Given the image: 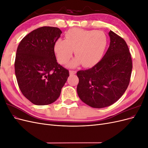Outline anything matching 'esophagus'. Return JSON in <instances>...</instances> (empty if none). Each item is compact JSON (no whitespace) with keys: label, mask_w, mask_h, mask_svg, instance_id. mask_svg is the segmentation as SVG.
Segmentation results:
<instances>
[{"label":"esophagus","mask_w":148,"mask_h":148,"mask_svg":"<svg viewBox=\"0 0 148 148\" xmlns=\"http://www.w3.org/2000/svg\"><path fill=\"white\" fill-rule=\"evenodd\" d=\"M69 72H70V75H74L77 73V71H76L75 70H70Z\"/></svg>","instance_id":"esophagus-1"}]
</instances>
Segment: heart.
Wrapping results in <instances>:
<instances>
[{"mask_svg": "<svg viewBox=\"0 0 148 148\" xmlns=\"http://www.w3.org/2000/svg\"><path fill=\"white\" fill-rule=\"evenodd\" d=\"M65 39H58L53 49L58 62L66 64L75 49L77 56L69 66L75 68L80 65L91 67L97 64L104 56L108 45V38L102 31L72 28L66 31Z\"/></svg>", "mask_w": 148, "mask_h": 148, "instance_id": "obj_1", "label": "heart"}]
</instances>
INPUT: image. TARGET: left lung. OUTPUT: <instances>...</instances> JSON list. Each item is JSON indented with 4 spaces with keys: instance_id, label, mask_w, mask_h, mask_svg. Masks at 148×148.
Instances as JSON below:
<instances>
[{
    "instance_id": "1",
    "label": "left lung",
    "mask_w": 148,
    "mask_h": 148,
    "mask_svg": "<svg viewBox=\"0 0 148 148\" xmlns=\"http://www.w3.org/2000/svg\"><path fill=\"white\" fill-rule=\"evenodd\" d=\"M110 45L104 56L92 68L78 71L77 93L83 102L101 109L113 104L127 90L132 60L125 40L110 31Z\"/></svg>"
}]
</instances>
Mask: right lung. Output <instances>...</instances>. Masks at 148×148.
<instances>
[{
  "instance_id": "obj_1",
  "label": "right lung",
  "mask_w": 148,
  "mask_h": 148,
  "mask_svg": "<svg viewBox=\"0 0 148 148\" xmlns=\"http://www.w3.org/2000/svg\"><path fill=\"white\" fill-rule=\"evenodd\" d=\"M62 31L43 26L25 36L18 46L15 71L23 96L35 105H48L60 95L69 71L57 62L54 43Z\"/></svg>"
}]
</instances>
